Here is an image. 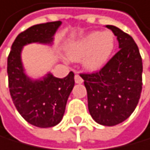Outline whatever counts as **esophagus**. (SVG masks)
Returning a JSON list of instances; mask_svg holds the SVG:
<instances>
[{"label": "esophagus", "instance_id": "1", "mask_svg": "<svg viewBox=\"0 0 150 150\" xmlns=\"http://www.w3.org/2000/svg\"><path fill=\"white\" fill-rule=\"evenodd\" d=\"M74 81H76V83H82L83 82V79L82 77H81L78 74H76V76H74Z\"/></svg>", "mask_w": 150, "mask_h": 150}]
</instances>
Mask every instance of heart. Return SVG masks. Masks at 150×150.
<instances>
[{"mask_svg":"<svg viewBox=\"0 0 150 150\" xmlns=\"http://www.w3.org/2000/svg\"><path fill=\"white\" fill-rule=\"evenodd\" d=\"M115 47L114 35L110 31H94L79 39L68 49V56L74 61L84 58V66L95 70L107 61Z\"/></svg>","mask_w":150,"mask_h":150,"instance_id":"obj_1","label":"heart"}]
</instances>
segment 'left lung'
I'll return each mask as SVG.
<instances>
[{"instance_id":"left-lung-1","label":"left lung","mask_w":150,"mask_h":150,"mask_svg":"<svg viewBox=\"0 0 150 150\" xmlns=\"http://www.w3.org/2000/svg\"><path fill=\"white\" fill-rule=\"evenodd\" d=\"M117 36L120 50L98 71L80 74L87 90L88 109L96 122L113 126L135 110L142 92L143 62L138 46L129 34L106 25Z\"/></svg>"}]
</instances>
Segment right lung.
Here are the masks:
<instances>
[{"label":"right lung","mask_w":150,"mask_h":150,"mask_svg":"<svg viewBox=\"0 0 150 150\" xmlns=\"http://www.w3.org/2000/svg\"><path fill=\"white\" fill-rule=\"evenodd\" d=\"M61 22L39 24L19 34L7 57L8 87L11 98L20 115L37 127H52L61 122L68 98L74 85V74L64 78L48 74L43 79L32 80L24 72L21 61L23 47L30 43L50 44Z\"/></svg>","instance_id":"right-lung-1"}]
</instances>
